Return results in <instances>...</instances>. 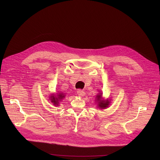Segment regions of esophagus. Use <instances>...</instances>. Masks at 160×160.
<instances>
[{"label":"esophagus","instance_id":"esophagus-1","mask_svg":"<svg viewBox=\"0 0 160 160\" xmlns=\"http://www.w3.org/2000/svg\"><path fill=\"white\" fill-rule=\"evenodd\" d=\"M77 94L80 97H83L85 95V92L82 89H78L77 90Z\"/></svg>","mask_w":160,"mask_h":160}]
</instances>
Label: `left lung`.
Wrapping results in <instances>:
<instances>
[{
    "label": "left lung",
    "instance_id": "8db88e82",
    "mask_svg": "<svg viewBox=\"0 0 160 160\" xmlns=\"http://www.w3.org/2000/svg\"><path fill=\"white\" fill-rule=\"evenodd\" d=\"M101 97H102V95H97V101L98 102V107L102 108V109H104L106 107H108V106L109 105V101L108 100H106V101H104V100H101Z\"/></svg>",
    "mask_w": 160,
    "mask_h": 160
}]
</instances>
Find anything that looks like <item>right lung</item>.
Segmentation results:
<instances>
[{"label": "right lung", "instance_id": "1", "mask_svg": "<svg viewBox=\"0 0 160 160\" xmlns=\"http://www.w3.org/2000/svg\"><path fill=\"white\" fill-rule=\"evenodd\" d=\"M64 97H65V96L63 94L59 93L58 97H54V96H51V99L50 100H51V102H52L54 105H58L59 100H60L61 99H62Z\"/></svg>", "mask_w": 160, "mask_h": 160}]
</instances>
